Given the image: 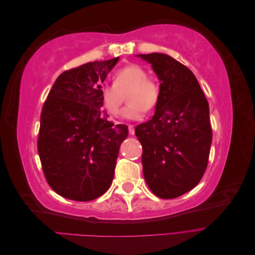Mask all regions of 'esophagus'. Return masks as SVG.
<instances>
[{"mask_svg": "<svg viewBox=\"0 0 255 255\" xmlns=\"http://www.w3.org/2000/svg\"><path fill=\"white\" fill-rule=\"evenodd\" d=\"M128 133L130 135H134L135 134V127L134 126H132V125L128 126Z\"/></svg>", "mask_w": 255, "mask_h": 255, "instance_id": "34e87169", "label": "esophagus"}]
</instances>
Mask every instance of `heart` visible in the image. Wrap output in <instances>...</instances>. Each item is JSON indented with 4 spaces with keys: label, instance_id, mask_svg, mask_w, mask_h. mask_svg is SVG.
Segmentation results:
<instances>
[{
    "label": "heart",
    "instance_id": "heart-1",
    "mask_svg": "<svg viewBox=\"0 0 255 255\" xmlns=\"http://www.w3.org/2000/svg\"><path fill=\"white\" fill-rule=\"evenodd\" d=\"M128 99V105L123 111L128 119H140L144 112L155 109L160 98V85L148 76V71L140 65L129 64L118 69L113 76V85L101 88L104 110L112 117H117L121 106Z\"/></svg>",
    "mask_w": 255,
    "mask_h": 255
}]
</instances>
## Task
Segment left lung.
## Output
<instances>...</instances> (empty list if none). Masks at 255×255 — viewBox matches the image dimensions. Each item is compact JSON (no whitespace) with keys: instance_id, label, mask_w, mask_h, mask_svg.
Here are the masks:
<instances>
[{"instance_id":"obj_1","label":"left lung","mask_w":255,"mask_h":255,"mask_svg":"<svg viewBox=\"0 0 255 255\" xmlns=\"http://www.w3.org/2000/svg\"><path fill=\"white\" fill-rule=\"evenodd\" d=\"M139 56L160 81L155 114L135 128L144 180L155 196L174 199L197 186L206 170L213 138L210 107L186 66L161 53Z\"/></svg>"}]
</instances>
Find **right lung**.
<instances>
[{"label":"right lung","mask_w":255,"mask_h":255,"mask_svg":"<svg viewBox=\"0 0 255 255\" xmlns=\"http://www.w3.org/2000/svg\"><path fill=\"white\" fill-rule=\"evenodd\" d=\"M119 57L61 73L42 106L38 153L50 187L74 201L102 196L114 179L128 126H115L102 110L101 83Z\"/></svg>","instance_id":"obj_1"}]
</instances>
